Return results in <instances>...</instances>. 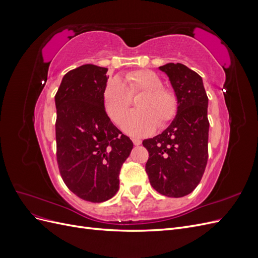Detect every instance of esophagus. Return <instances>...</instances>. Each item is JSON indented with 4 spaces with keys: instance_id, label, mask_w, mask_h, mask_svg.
I'll list each match as a JSON object with an SVG mask.
<instances>
[{
    "instance_id": "34e87169",
    "label": "esophagus",
    "mask_w": 258,
    "mask_h": 258,
    "mask_svg": "<svg viewBox=\"0 0 258 258\" xmlns=\"http://www.w3.org/2000/svg\"><path fill=\"white\" fill-rule=\"evenodd\" d=\"M132 142H134V144L135 145H140V144H141L142 143V141H141V140H140V139H132Z\"/></svg>"
}]
</instances>
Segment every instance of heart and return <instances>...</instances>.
I'll list each match as a JSON object with an SVG mask.
<instances>
[{
  "label": "heart",
  "instance_id": "1",
  "mask_svg": "<svg viewBox=\"0 0 258 258\" xmlns=\"http://www.w3.org/2000/svg\"><path fill=\"white\" fill-rule=\"evenodd\" d=\"M141 93L142 97L137 101L138 110L130 113L123 122V129L132 136L150 134L156 124L158 128L166 127L178 111L176 93L163 87L157 74L151 70H137L126 74V85L118 77H113L104 87V107L114 123H121L131 105V98Z\"/></svg>",
  "mask_w": 258,
  "mask_h": 258
}]
</instances>
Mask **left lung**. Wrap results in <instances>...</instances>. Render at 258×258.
Masks as SVG:
<instances>
[{"mask_svg": "<svg viewBox=\"0 0 258 258\" xmlns=\"http://www.w3.org/2000/svg\"><path fill=\"white\" fill-rule=\"evenodd\" d=\"M178 98L170 126L142 142L148 151L145 171L151 185L167 197H183L200 183L208 162V96L199 74L182 63L159 67Z\"/></svg>", "mask_w": 258, "mask_h": 258, "instance_id": "left-lung-1", "label": "left lung"}]
</instances>
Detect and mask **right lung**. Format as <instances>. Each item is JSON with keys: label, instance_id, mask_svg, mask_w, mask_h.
<instances>
[{"label": "right lung", "instance_id": "obj_1", "mask_svg": "<svg viewBox=\"0 0 258 258\" xmlns=\"http://www.w3.org/2000/svg\"><path fill=\"white\" fill-rule=\"evenodd\" d=\"M107 69L84 64L69 71L54 96L57 162L68 188L86 201L103 202L119 188V172L134 147L103 103Z\"/></svg>", "mask_w": 258, "mask_h": 258}]
</instances>
